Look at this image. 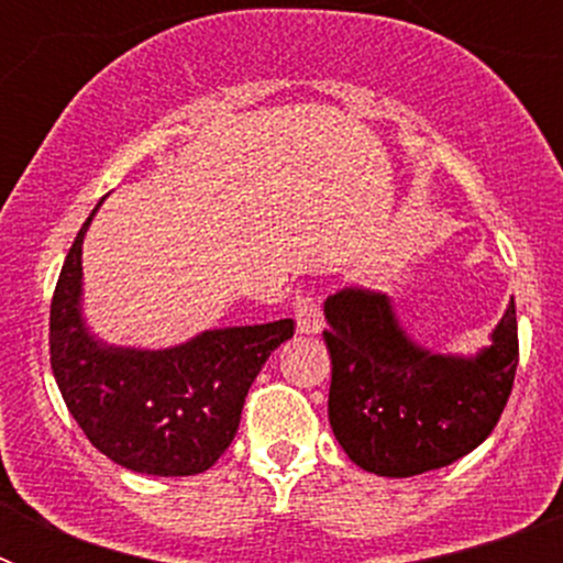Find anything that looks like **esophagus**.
<instances>
[{
	"mask_svg": "<svg viewBox=\"0 0 563 563\" xmlns=\"http://www.w3.org/2000/svg\"><path fill=\"white\" fill-rule=\"evenodd\" d=\"M296 332L298 335H318L321 327H324V318H321V310L318 305L312 301L310 296L307 298H298L296 301Z\"/></svg>",
	"mask_w": 563,
	"mask_h": 563,
	"instance_id": "obj_1",
	"label": "esophagus"
}]
</instances>
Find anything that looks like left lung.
<instances>
[{
  "label": "left lung",
  "mask_w": 563,
  "mask_h": 563,
  "mask_svg": "<svg viewBox=\"0 0 563 563\" xmlns=\"http://www.w3.org/2000/svg\"><path fill=\"white\" fill-rule=\"evenodd\" d=\"M324 316L330 426L357 467L406 479L451 465L494 431L519 366L514 298L474 355L422 346L380 292H335Z\"/></svg>",
  "instance_id": "1"
}]
</instances>
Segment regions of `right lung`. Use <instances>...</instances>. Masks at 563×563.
Listing matches in <instances>:
<instances>
[{"label":"right lung","mask_w":563,"mask_h":563,"mask_svg":"<svg viewBox=\"0 0 563 563\" xmlns=\"http://www.w3.org/2000/svg\"><path fill=\"white\" fill-rule=\"evenodd\" d=\"M101 202L69 247L49 305L58 391L114 465L146 476L202 474L236 437L247 389L271 352L292 338V321L220 327L166 350L103 341L84 316L81 267L84 236Z\"/></svg>","instance_id":"1"}]
</instances>
